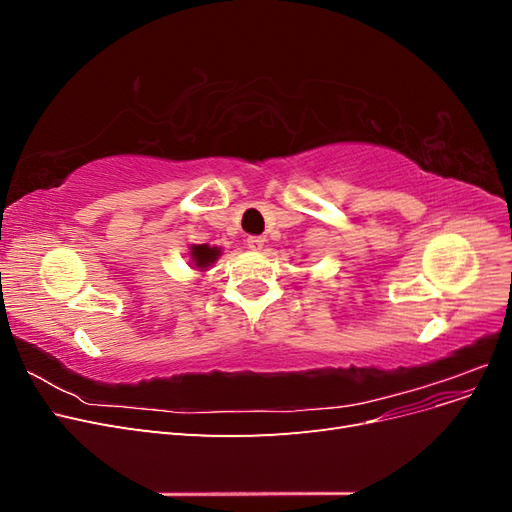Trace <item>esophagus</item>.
Segmentation results:
<instances>
[{
    "instance_id": "esophagus-1",
    "label": "esophagus",
    "mask_w": 512,
    "mask_h": 512,
    "mask_svg": "<svg viewBox=\"0 0 512 512\" xmlns=\"http://www.w3.org/2000/svg\"><path fill=\"white\" fill-rule=\"evenodd\" d=\"M262 245H265V239H262V237H258V235L247 237V247H250V250L258 252V250H262Z\"/></svg>"
}]
</instances>
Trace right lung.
<instances>
[{"mask_svg":"<svg viewBox=\"0 0 512 512\" xmlns=\"http://www.w3.org/2000/svg\"><path fill=\"white\" fill-rule=\"evenodd\" d=\"M218 256H220L218 247H209L207 243L192 245V260L198 269H207L215 260H218Z\"/></svg>","mask_w":512,"mask_h":512,"instance_id":"1","label":"right lung"}]
</instances>
